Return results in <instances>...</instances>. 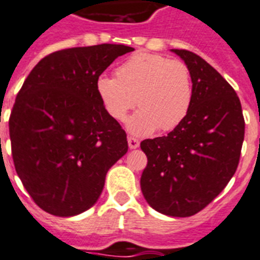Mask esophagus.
Instances as JSON below:
<instances>
[{
  "mask_svg": "<svg viewBox=\"0 0 260 260\" xmlns=\"http://www.w3.org/2000/svg\"><path fill=\"white\" fill-rule=\"evenodd\" d=\"M128 145H129L131 149H136L140 145V141L137 140L136 137H128Z\"/></svg>",
  "mask_w": 260,
  "mask_h": 260,
  "instance_id": "esophagus-1",
  "label": "esophagus"
}]
</instances>
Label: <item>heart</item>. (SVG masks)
I'll list each match as a JSON object with an SVG mask.
<instances>
[{"mask_svg":"<svg viewBox=\"0 0 260 260\" xmlns=\"http://www.w3.org/2000/svg\"><path fill=\"white\" fill-rule=\"evenodd\" d=\"M96 91L110 116L135 136L172 131L187 116L193 102V80L184 62L152 52H136L116 69V79L100 76Z\"/></svg>","mask_w":260,"mask_h":260,"instance_id":"1","label":"heart"}]
</instances>
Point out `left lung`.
Segmentation results:
<instances>
[{
	"mask_svg": "<svg viewBox=\"0 0 260 260\" xmlns=\"http://www.w3.org/2000/svg\"><path fill=\"white\" fill-rule=\"evenodd\" d=\"M189 67L193 102L187 116L162 137L141 141L148 164L141 191L150 208L190 217L206 208L234 176L245 119L234 88L197 54L172 49Z\"/></svg>",
	"mask_w": 260,
	"mask_h": 260,
	"instance_id": "left-lung-1",
	"label": "left lung"
}]
</instances>
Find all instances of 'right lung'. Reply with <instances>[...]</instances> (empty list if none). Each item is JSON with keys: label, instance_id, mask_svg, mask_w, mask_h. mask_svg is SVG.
I'll use <instances>...</instances> for the list:
<instances>
[{"label": "right lung", "instance_id": "obj_1", "mask_svg": "<svg viewBox=\"0 0 260 260\" xmlns=\"http://www.w3.org/2000/svg\"><path fill=\"white\" fill-rule=\"evenodd\" d=\"M124 45L60 50L38 62L19 89L9 132L15 171L39 208L73 217L96 204L107 172L128 150L96 82Z\"/></svg>", "mask_w": 260, "mask_h": 260}]
</instances>
